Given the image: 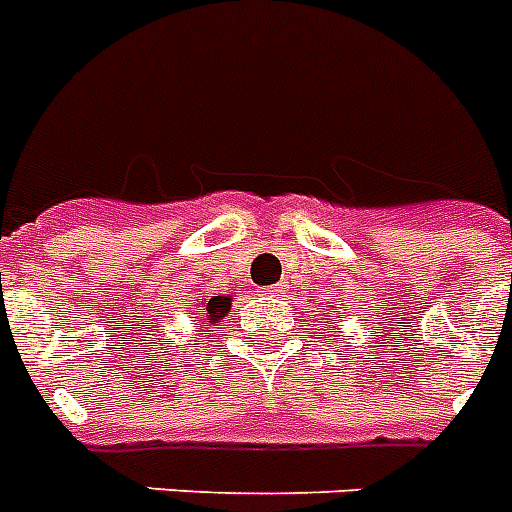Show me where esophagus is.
Returning a JSON list of instances; mask_svg holds the SVG:
<instances>
[{
  "mask_svg": "<svg viewBox=\"0 0 512 512\" xmlns=\"http://www.w3.org/2000/svg\"><path fill=\"white\" fill-rule=\"evenodd\" d=\"M268 297H284V286L281 284H273L268 289Z\"/></svg>",
  "mask_w": 512,
  "mask_h": 512,
  "instance_id": "obj_1",
  "label": "esophagus"
}]
</instances>
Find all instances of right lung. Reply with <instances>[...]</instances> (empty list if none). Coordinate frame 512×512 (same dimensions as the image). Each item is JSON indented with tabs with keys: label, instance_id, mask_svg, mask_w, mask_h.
I'll list each match as a JSON object with an SVG mask.
<instances>
[{
	"label": "right lung",
	"instance_id": "1",
	"mask_svg": "<svg viewBox=\"0 0 512 512\" xmlns=\"http://www.w3.org/2000/svg\"><path fill=\"white\" fill-rule=\"evenodd\" d=\"M197 307L199 310H194V313L205 315L210 323H218V321H223V318L228 315V310H231V294H228V297L202 299V302L197 299Z\"/></svg>",
	"mask_w": 512,
	"mask_h": 512
}]
</instances>
